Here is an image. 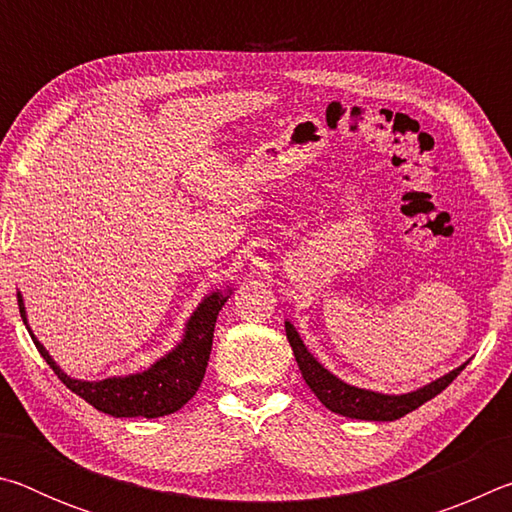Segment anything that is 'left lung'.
<instances>
[{
  "mask_svg": "<svg viewBox=\"0 0 512 512\" xmlns=\"http://www.w3.org/2000/svg\"><path fill=\"white\" fill-rule=\"evenodd\" d=\"M284 329H287V339L291 343L293 354H296L298 368L302 372V377H305L307 386L314 391V395L327 406L329 411L345 415V418H354V420H372V422L400 420L402 415L415 411L424 402H429L431 397L443 393L467 366V363H463V366H458L456 370L447 372V375L431 381V384L422 386L413 393L384 395V393L366 391V388L345 384L343 379L332 375L323 363H318L314 359V354L305 348L300 334L296 332V327H293L289 320L284 323Z\"/></svg>",
  "mask_w": 512,
  "mask_h": 512,
  "instance_id": "8db88e82",
  "label": "left lung"
}]
</instances>
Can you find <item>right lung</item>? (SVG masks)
<instances>
[{
  "label": "right lung",
  "instance_id": "1",
  "mask_svg": "<svg viewBox=\"0 0 512 512\" xmlns=\"http://www.w3.org/2000/svg\"><path fill=\"white\" fill-rule=\"evenodd\" d=\"M230 293L214 291L210 296H205L192 318L187 320L183 341L169 354L155 361L149 370L101 381L72 379L67 372L60 370L58 363L49 357L45 345L33 336L20 291H17V305H20V316L42 359L49 363V368L56 372L69 391L83 397L97 411L115 415V418H162V415L183 409L201 386L212 352L216 316H219L225 300L230 298Z\"/></svg>",
  "mask_w": 512,
  "mask_h": 512
}]
</instances>
